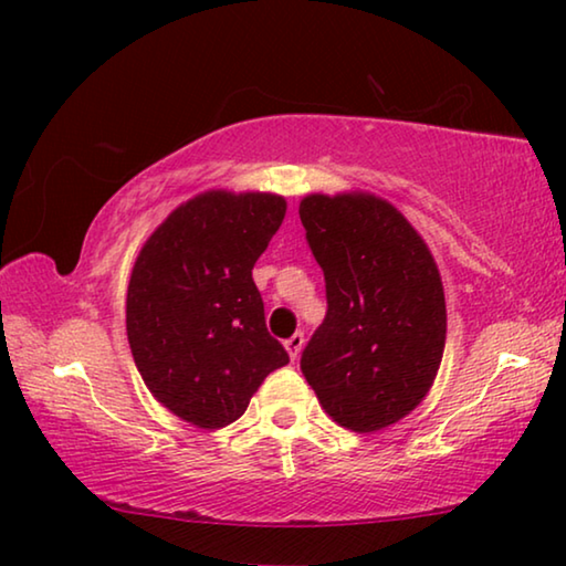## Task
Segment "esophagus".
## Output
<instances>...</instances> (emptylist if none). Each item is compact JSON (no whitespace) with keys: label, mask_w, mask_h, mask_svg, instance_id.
I'll return each instance as SVG.
<instances>
[{"label":"esophagus","mask_w":566,"mask_h":566,"mask_svg":"<svg viewBox=\"0 0 566 566\" xmlns=\"http://www.w3.org/2000/svg\"><path fill=\"white\" fill-rule=\"evenodd\" d=\"M302 347H304V334H302V332L292 334V337L284 342V349H286V354H290V359H292V361H294V359H300Z\"/></svg>","instance_id":"34e87169"}]
</instances>
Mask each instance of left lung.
Instances as JSON below:
<instances>
[{
    "label": "left lung",
    "mask_w": 566,
    "mask_h": 566,
    "mask_svg": "<svg viewBox=\"0 0 566 566\" xmlns=\"http://www.w3.org/2000/svg\"><path fill=\"white\" fill-rule=\"evenodd\" d=\"M300 217L329 304L300 369L339 427L381 432L437 379L447 342L442 274L409 219L371 191H314Z\"/></svg>",
    "instance_id": "1"
}]
</instances>
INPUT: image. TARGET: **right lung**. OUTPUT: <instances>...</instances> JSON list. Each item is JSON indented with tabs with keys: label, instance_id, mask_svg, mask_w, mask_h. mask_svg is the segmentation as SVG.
Returning a JSON list of instances; mask_svg holds the SVG:
<instances>
[{
	"label": "right lung",
	"instance_id": "add662e5",
	"mask_svg": "<svg viewBox=\"0 0 566 566\" xmlns=\"http://www.w3.org/2000/svg\"><path fill=\"white\" fill-rule=\"evenodd\" d=\"M272 191H199L142 244L127 286V339L161 407L199 429L237 421L290 357L264 324L256 260L282 227Z\"/></svg>",
	"mask_w": 566,
	"mask_h": 566
}]
</instances>
